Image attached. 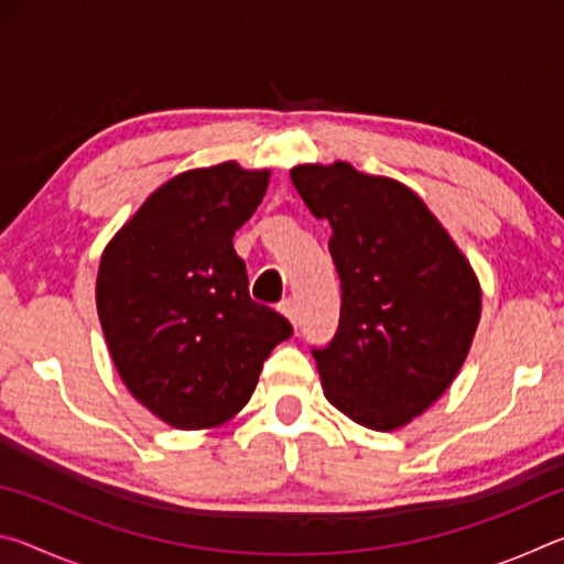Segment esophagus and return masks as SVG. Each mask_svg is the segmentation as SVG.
Returning a JSON list of instances; mask_svg holds the SVG:
<instances>
[{
    "mask_svg": "<svg viewBox=\"0 0 564 564\" xmlns=\"http://www.w3.org/2000/svg\"><path fill=\"white\" fill-rule=\"evenodd\" d=\"M279 311L283 313L285 318L291 321V326H293V328H299V308H295V301L285 299V301L279 305Z\"/></svg>",
    "mask_w": 564,
    "mask_h": 564,
    "instance_id": "obj_1",
    "label": "esophagus"
}]
</instances>
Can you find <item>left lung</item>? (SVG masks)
Instances as JSON below:
<instances>
[{
    "mask_svg": "<svg viewBox=\"0 0 564 564\" xmlns=\"http://www.w3.org/2000/svg\"><path fill=\"white\" fill-rule=\"evenodd\" d=\"M291 181L330 224L340 323L316 348L328 403L352 423L390 433L441 398L470 352L480 281L413 188L348 161L301 164Z\"/></svg>",
    "mask_w": 564,
    "mask_h": 564,
    "instance_id": "left-lung-1",
    "label": "left lung"
}]
</instances>
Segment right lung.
I'll return each instance as SVG.
<instances>
[{
    "mask_svg": "<svg viewBox=\"0 0 564 564\" xmlns=\"http://www.w3.org/2000/svg\"><path fill=\"white\" fill-rule=\"evenodd\" d=\"M269 169L236 161L169 178L107 243L97 313L129 393L178 431L241 413L291 323L248 295L234 236L259 208Z\"/></svg>",
    "mask_w": 564,
    "mask_h": 564,
    "instance_id": "1",
    "label": "right lung"
}]
</instances>
